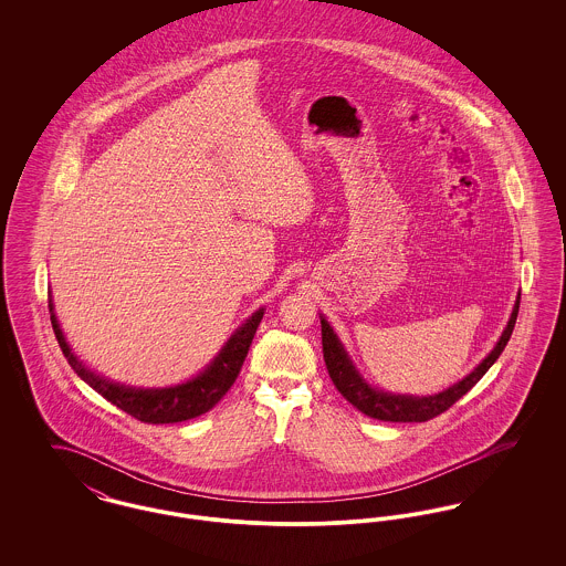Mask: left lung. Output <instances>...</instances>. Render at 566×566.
Returning <instances> with one entry per match:
<instances>
[{"mask_svg":"<svg viewBox=\"0 0 566 566\" xmlns=\"http://www.w3.org/2000/svg\"><path fill=\"white\" fill-rule=\"evenodd\" d=\"M517 310H520V293L515 296L510 323L505 326V331L501 333L494 348L488 352L484 360L469 376L458 379L457 384H452L450 388H446L437 395L416 397V395L388 392V390L371 386L365 377L360 376V371L352 363L346 346L342 344V339L337 337L333 326L321 314L324 363H326L328 376L333 379L335 388L344 395L346 401H350L365 416L384 420V422H427V420L443 413L446 409H450L452 405L457 403L458 399L464 397L484 377L485 371L496 363V358L501 356V352L505 350V346L512 337L513 326L517 321Z\"/></svg>","mask_w":566,"mask_h":566,"instance_id":"obj_1","label":"left lung"}]
</instances>
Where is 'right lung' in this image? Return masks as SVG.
I'll return each instance as SVG.
<instances>
[{
    "instance_id": "1",
    "label": "right lung",
    "mask_w": 566,
    "mask_h": 566,
    "mask_svg": "<svg viewBox=\"0 0 566 566\" xmlns=\"http://www.w3.org/2000/svg\"><path fill=\"white\" fill-rule=\"evenodd\" d=\"M49 312H51L54 337L61 346V352L82 381H86L106 401L116 405L118 409L127 411L129 416H134L142 422L174 424V422H185V420L210 411L227 395V390L233 386L235 377L240 376V369L245 360V354L250 350L252 337L263 321L265 307H259L252 316H248L245 323L238 326L233 331V335L224 342V346L210 360V365H206L197 376L190 377L182 384L165 386V388L127 386V384H120V381H114V379L91 371L70 348V344L63 335V328L54 314L53 296L49 298Z\"/></svg>"
}]
</instances>
